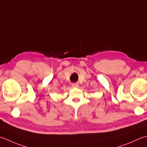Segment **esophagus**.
Segmentation results:
<instances>
[{"label": "esophagus", "instance_id": "esophagus-1", "mask_svg": "<svg viewBox=\"0 0 147 147\" xmlns=\"http://www.w3.org/2000/svg\"><path fill=\"white\" fill-rule=\"evenodd\" d=\"M72 87L74 88H78L79 87V85H78V83H72Z\"/></svg>", "mask_w": 147, "mask_h": 147}]
</instances>
